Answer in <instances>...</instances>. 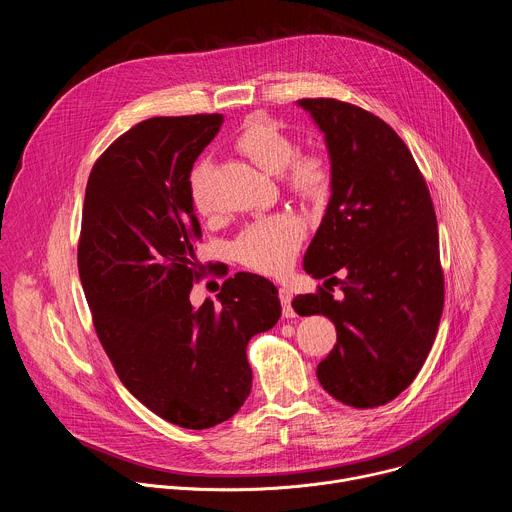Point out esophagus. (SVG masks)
I'll use <instances>...</instances> for the list:
<instances>
[{"label":"esophagus","mask_w":512,"mask_h":512,"mask_svg":"<svg viewBox=\"0 0 512 512\" xmlns=\"http://www.w3.org/2000/svg\"><path fill=\"white\" fill-rule=\"evenodd\" d=\"M279 302H281V308H283V316H285V318H294V316H296L294 308H291V291H289V289L279 287Z\"/></svg>","instance_id":"1"}]
</instances>
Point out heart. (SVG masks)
I'll return each mask as SVG.
<instances>
[{"label":"heart","mask_w":512,"mask_h":512,"mask_svg":"<svg viewBox=\"0 0 512 512\" xmlns=\"http://www.w3.org/2000/svg\"><path fill=\"white\" fill-rule=\"evenodd\" d=\"M237 148L263 172L271 176L283 174L287 186L306 198H318L328 188L330 172L326 162L316 154H296V141L265 119H251L243 127ZM208 176V162H200L190 174V198L200 212L210 208ZM304 237L306 227L298 216L277 214L249 225L233 243V251L243 265L279 275L294 261Z\"/></svg>","instance_id":"heart-1"}]
</instances>
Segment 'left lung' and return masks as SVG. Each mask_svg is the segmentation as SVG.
I'll return each mask as SVG.
<instances>
[{
	"instance_id": "8db88e82",
	"label": "left lung",
	"mask_w": 512,
	"mask_h": 512,
	"mask_svg": "<svg viewBox=\"0 0 512 512\" xmlns=\"http://www.w3.org/2000/svg\"><path fill=\"white\" fill-rule=\"evenodd\" d=\"M324 135L330 200L304 255L314 279L345 275L343 298L296 296L300 316L322 314L338 342L318 364L340 403L393 401L421 371L444 308L435 210L403 139L377 115L336 99L296 103Z\"/></svg>"
}]
</instances>
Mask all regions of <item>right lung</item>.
<instances>
[{
    "label": "right lung",
    "instance_id": "obj_1",
    "mask_svg": "<svg viewBox=\"0 0 512 512\" xmlns=\"http://www.w3.org/2000/svg\"><path fill=\"white\" fill-rule=\"evenodd\" d=\"M223 121L137 123L93 166L83 206L79 275L97 336L125 389L186 429L239 411L253 385L247 344L281 316L277 287L255 273L229 277L216 304H190L200 237L190 172Z\"/></svg>",
    "mask_w": 512,
    "mask_h": 512
}]
</instances>
